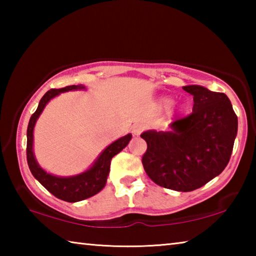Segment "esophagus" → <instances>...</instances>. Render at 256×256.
I'll return each mask as SVG.
<instances>
[{"instance_id": "34e87169", "label": "esophagus", "mask_w": 256, "mask_h": 256, "mask_svg": "<svg viewBox=\"0 0 256 256\" xmlns=\"http://www.w3.org/2000/svg\"><path fill=\"white\" fill-rule=\"evenodd\" d=\"M144 131V125H142L141 123H136L132 126V133L133 136H138L141 134V132Z\"/></svg>"}]
</instances>
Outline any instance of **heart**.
<instances>
[{
	"mask_svg": "<svg viewBox=\"0 0 256 256\" xmlns=\"http://www.w3.org/2000/svg\"><path fill=\"white\" fill-rule=\"evenodd\" d=\"M159 106L162 108H168L172 105V102H174V99L170 96H162L159 98Z\"/></svg>",
	"mask_w": 256,
	"mask_h": 256,
	"instance_id": "obj_1",
	"label": "heart"
}]
</instances>
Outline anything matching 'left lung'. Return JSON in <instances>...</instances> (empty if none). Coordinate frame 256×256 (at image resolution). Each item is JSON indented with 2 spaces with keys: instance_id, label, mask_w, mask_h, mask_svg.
<instances>
[{
  "instance_id": "left-lung-1",
  "label": "left lung",
  "mask_w": 256,
  "mask_h": 256,
  "mask_svg": "<svg viewBox=\"0 0 256 256\" xmlns=\"http://www.w3.org/2000/svg\"><path fill=\"white\" fill-rule=\"evenodd\" d=\"M193 96L192 114L170 124V131L149 130L141 134L148 149L144 170L162 188L190 192L214 180L230 159L238 120L222 92L202 86H185Z\"/></svg>"
}]
</instances>
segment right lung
<instances>
[{
	"instance_id": "obj_1",
	"label": "right lung",
	"mask_w": 256,
	"mask_h": 256,
	"mask_svg": "<svg viewBox=\"0 0 256 256\" xmlns=\"http://www.w3.org/2000/svg\"><path fill=\"white\" fill-rule=\"evenodd\" d=\"M74 90H86L82 84L68 86L62 89H50L40 99L36 112L30 118L27 128V162L29 170L34 178L53 194L54 196L66 202H78L94 196L100 192L107 183V177L110 175V160L115 154L120 152L128 144L132 138V134L118 138L104 149L97 159L88 170L73 176H56L47 172L40 167L34 154V130L38 118L44 110L47 104L52 99L62 92H74Z\"/></svg>"
}]
</instances>
